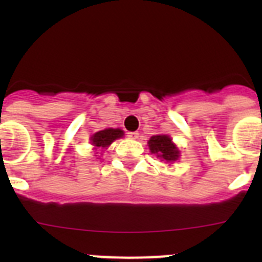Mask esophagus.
<instances>
[{
  "label": "esophagus",
  "mask_w": 262,
  "mask_h": 262,
  "mask_svg": "<svg viewBox=\"0 0 262 262\" xmlns=\"http://www.w3.org/2000/svg\"><path fill=\"white\" fill-rule=\"evenodd\" d=\"M139 133H136V131H134V133H128V138H131V139H139Z\"/></svg>",
  "instance_id": "esophagus-1"
}]
</instances>
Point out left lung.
Instances as JSON below:
<instances>
[{"label":"left lung","mask_w":262,"mask_h":262,"mask_svg":"<svg viewBox=\"0 0 262 262\" xmlns=\"http://www.w3.org/2000/svg\"><path fill=\"white\" fill-rule=\"evenodd\" d=\"M148 147H149L151 154L156 155L165 164L176 163L181 156V152L174 144L173 139L164 134L151 136V139L148 140Z\"/></svg>","instance_id":"left-lung-1"}]
</instances>
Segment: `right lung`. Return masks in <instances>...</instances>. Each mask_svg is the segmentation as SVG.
Wrapping results in <instances>:
<instances>
[{
	"label": "right lung",
	"mask_w": 262,
	"mask_h": 262,
	"mask_svg": "<svg viewBox=\"0 0 262 262\" xmlns=\"http://www.w3.org/2000/svg\"><path fill=\"white\" fill-rule=\"evenodd\" d=\"M124 133L123 129L120 128H106L102 131H98V133L93 134L90 136V144L93 145L94 151H101L103 152L105 149H107L111 145V143L115 142L117 139L123 138ZM98 154V152H97ZM97 156V155H94ZM99 159V157H98Z\"/></svg>",
	"instance_id": "1"
}]
</instances>
